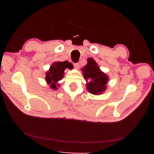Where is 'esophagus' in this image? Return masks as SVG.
Returning <instances> with one entry per match:
<instances>
[{
    "mask_svg": "<svg viewBox=\"0 0 154 154\" xmlns=\"http://www.w3.org/2000/svg\"><path fill=\"white\" fill-rule=\"evenodd\" d=\"M74 66L76 69H79V63H75Z\"/></svg>",
    "mask_w": 154,
    "mask_h": 154,
    "instance_id": "obj_1",
    "label": "esophagus"
}]
</instances>
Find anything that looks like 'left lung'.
I'll return each mask as SVG.
<instances>
[{"label": "left lung", "mask_w": 154, "mask_h": 154, "mask_svg": "<svg viewBox=\"0 0 154 154\" xmlns=\"http://www.w3.org/2000/svg\"><path fill=\"white\" fill-rule=\"evenodd\" d=\"M87 61V64L82 69L83 77L87 82V90L94 95L102 94L107 88L106 84L109 82L108 75L101 71L93 58H88Z\"/></svg>", "instance_id": "1"}]
</instances>
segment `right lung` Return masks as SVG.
<instances>
[{"label": "right lung", "instance_id": "add662e5", "mask_svg": "<svg viewBox=\"0 0 154 154\" xmlns=\"http://www.w3.org/2000/svg\"><path fill=\"white\" fill-rule=\"evenodd\" d=\"M72 64L68 61L54 62L45 73V79L47 83L49 85V88L54 90L58 89L57 86H60L58 82L64 77L65 69H72Z\"/></svg>", "mask_w": 154, "mask_h": 154}]
</instances>
